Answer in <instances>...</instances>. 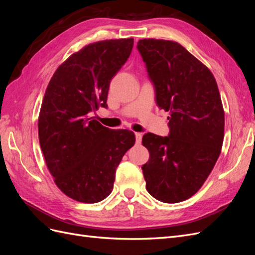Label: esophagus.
I'll list each match as a JSON object with an SVG mask.
<instances>
[{
    "label": "esophagus",
    "mask_w": 255,
    "mask_h": 255,
    "mask_svg": "<svg viewBox=\"0 0 255 255\" xmlns=\"http://www.w3.org/2000/svg\"><path fill=\"white\" fill-rule=\"evenodd\" d=\"M135 137H136V142L140 143L141 142V138H142V134L141 133H135Z\"/></svg>",
    "instance_id": "obj_1"
}]
</instances>
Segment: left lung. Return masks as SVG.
Here are the masks:
<instances>
[{"label":"left lung","mask_w":255,"mask_h":255,"mask_svg":"<svg viewBox=\"0 0 255 255\" xmlns=\"http://www.w3.org/2000/svg\"><path fill=\"white\" fill-rule=\"evenodd\" d=\"M137 49L158 107L170 114L168 136L142 137L150 153L141 167L145 188L158 201L182 202L202 187L220 155L225 112L219 89L210 69L180 43L150 38Z\"/></svg>","instance_id":"left-lung-1"}]
</instances>
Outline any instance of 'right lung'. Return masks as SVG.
I'll return each instance as SVG.
<instances>
[{"label":"right lung","mask_w":255,"mask_h":255,"mask_svg":"<svg viewBox=\"0 0 255 255\" xmlns=\"http://www.w3.org/2000/svg\"><path fill=\"white\" fill-rule=\"evenodd\" d=\"M133 38L90 43L53 74L38 118L45 164L56 186L83 203L102 201L113 190L116 169L135 143L128 129H111L89 118L107 107L110 83L126 64Z\"/></svg>","instance_id":"right-lung-1"}]
</instances>
